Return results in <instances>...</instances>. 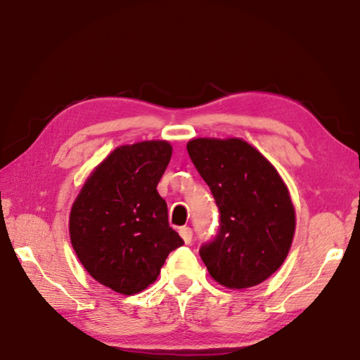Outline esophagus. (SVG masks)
I'll use <instances>...</instances> for the list:
<instances>
[{
  "label": "esophagus",
  "instance_id": "1",
  "mask_svg": "<svg viewBox=\"0 0 360 360\" xmlns=\"http://www.w3.org/2000/svg\"><path fill=\"white\" fill-rule=\"evenodd\" d=\"M179 234H181V238H182V240H184L186 244H191L192 243V228H188V226H182L181 230H179Z\"/></svg>",
  "mask_w": 360,
  "mask_h": 360
}]
</instances>
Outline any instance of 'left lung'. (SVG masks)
I'll return each mask as SVG.
<instances>
[{
  "label": "left lung",
  "mask_w": 360,
  "mask_h": 360,
  "mask_svg": "<svg viewBox=\"0 0 360 360\" xmlns=\"http://www.w3.org/2000/svg\"><path fill=\"white\" fill-rule=\"evenodd\" d=\"M187 151L220 211L219 234L200 248L209 274L230 290L257 286L288 257L296 211L276 167L243 139H193Z\"/></svg>",
  "instance_id": "obj_1"
}]
</instances>
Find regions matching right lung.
I'll return each instance as SVG.
<instances>
[{
  "label": "right lung",
  "mask_w": 360,
  "mask_h": 360,
  "mask_svg": "<svg viewBox=\"0 0 360 360\" xmlns=\"http://www.w3.org/2000/svg\"><path fill=\"white\" fill-rule=\"evenodd\" d=\"M172 153L165 140L116 148L72 205L69 234L78 259L91 277L124 296L154 283L168 253L184 244L158 192Z\"/></svg>",
  "instance_id": "right-lung-1"
}]
</instances>
